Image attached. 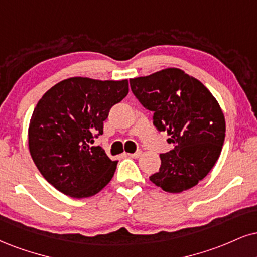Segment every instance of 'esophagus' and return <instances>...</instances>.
Wrapping results in <instances>:
<instances>
[{"mask_svg":"<svg viewBox=\"0 0 257 257\" xmlns=\"http://www.w3.org/2000/svg\"><path fill=\"white\" fill-rule=\"evenodd\" d=\"M141 154H142V152L141 151H138V152H135V153H128V156L131 157V158H140L141 157Z\"/></svg>","mask_w":257,"mask_h":257,"instance_id":"esophagus-1","label":"esophagus"}]
</instances>
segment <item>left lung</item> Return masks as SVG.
I'll return each instance as SVG.
<instances>
[{
  "label": "left lung",
  "mask_w": 257,
  "mask_h": 257,
  "mask_svg": "<svg viewBox=\"0 0 257 257\" xmlns=\"http://www.w3.org/2000/svg\"><path fill=\"white\" fill-rule=\"evenodd\" d=\"M129 81L139 101L153 111V124L176 145L160 154L162 165L151 182L172 194L195 187L217 163L224 145L225 117L218 100L202 82L178 68Z\"/></svg>",
  "instance_id": "obj_1"
}]
</instances>
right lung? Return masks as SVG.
Returning a JSON list of instances; mask_svg holds the SVG:
<instances>
[{"mask_svg":"<svg viewBox=\"0 0 257 257\" xmlns=\"http://www.w3.org/2000/svg\"><path fill=\"white\" fill-rule=\"evenodd\" d=\"M128 80L74 76L45 92L29 125V150L37 169L57 190L74 199L93 196L113 177L118 160L100 146L104 120L128 94Z\"/></svg>","mask_w":257,"mask_h":257,"instance_id":"obj_1","label":"right lung"}]
</instances>
